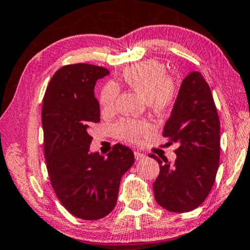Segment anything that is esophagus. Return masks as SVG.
<instances>
[{
    "mask_svg": "<svg viewBox=\"0 0 250 250\" xmlns=\"http://www.w3.org/2000/svg\"><path fill=\"white\" fill-rule=\"evenodd\" d=\"M134 157H135L136 160H142V159L146 157V154L142 153L141 151H134Z\"/></svg>",
    "mask_w": 250,
    "mask_h": 250,
    "instance_id": "esophagus-1",
    "label": "esophagus"
}]
</instances>
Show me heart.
I'll return each instance as SVG.
<instances>
[{"label": "heart", "mask_w": 250, "mask_h": 250, "mask_svg": "<svg viewBox=\"0 0 250 250\" xmlns=\"http://www.w3.org/2000/svg\"><path fill=\"white\" fill-rule=\"evenodd\" d=\"M122 82L144 99L149 100L152 108L164 111L173 103L176 97L175 83L167 75L166 67L158 61L132 65L123 72ZM118 96V88L113 82L103 86L99 93V104L104 111H111ZM150 125L141 119H121L115 123L113 129L119 140L135 143L150 132Z\"/></svg>", "instance_id": "heart-1"}]
</instances>
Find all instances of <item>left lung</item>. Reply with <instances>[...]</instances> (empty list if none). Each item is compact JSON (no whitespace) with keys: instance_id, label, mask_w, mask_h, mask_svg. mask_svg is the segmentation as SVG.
I'll return each instance as SVG.
<instances>
[{"instance_id":"obj_1","label":"left lung","mask_w":250,"mask_h":250,"mask_svg":"<svg viewBox=\"0 0 250 250\" xmlns=\"http://www.w3.org/2000/svg\"><path fill=\"white\" fill-rule=\"evenodd\" d=\"M164 136L179 146L172 164L150 154L160 165L153 183L155 201L170 212H189L208 197L220 160L219 115L211 89L200 72L184 79Z\"/></svg>"}]
</instances>
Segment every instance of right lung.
<instances>
[{
	"label": "right lung",
	"instance_id": "right-lung-1",
	"mask_svg": "<svg viewBox=\"0 0 250 250\" xmlns=\"http://www.w3.org/2000/svg\"><path fill=\"white\" fill-rule=\"evenodd\" d=\"M107 68L78 63L55 72L42 100L44 154L52 187L61 203L82 220L113 211L119 184L134 164L132 150L115 144L107 154L90 153L92 124L100 122L95 89Z\"/></svg>",
	"mask_w": 250,
	"mask_h": 250
}]
</instances>
